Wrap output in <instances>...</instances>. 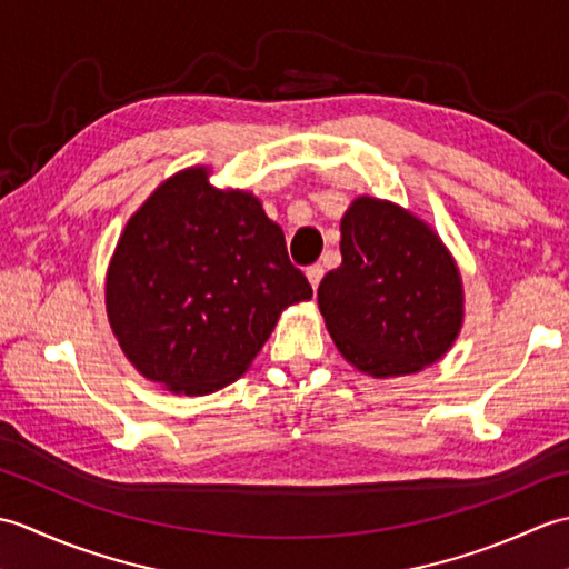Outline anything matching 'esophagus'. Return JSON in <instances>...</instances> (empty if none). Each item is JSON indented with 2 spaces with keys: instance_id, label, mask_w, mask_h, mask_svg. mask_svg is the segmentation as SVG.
Wrapping results in <instances>:
<instances>
[{
  "instance_id": "obj_1",
  "label": "esophagus",
  "mask_w": 569,
  "mask_h": 569,
  "mask_svg": "<svg viewBox=\"0 0 569 569\" xmlns=\"http://www.w3.org/2000/svg\"><path fill=\"white\" fill-rule=\"evenodd\" d=\"M306 276H308V281H310V286H312V291H318V286H320V281H322V276H325V269L320 263H312L310 269L306 271Z\"/></svg>"
}]
</instances>
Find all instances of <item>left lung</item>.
I'll return each mask as SVG.
<instances>
[{
	"label": "left lung",
	"mask_w": 569,
	"mask_h": 569,
	"mask_svg": "<svg viewBox=\"0 0 569 569\" xmlns=\"http://www.w3.org/2000/svg\"><path fill=\"white\" fill-rule=\"evenodd\" d=\"M342 263L318 306L340 355L377 379L435 365L465 320L459 269L432 227L396 202L361 196L340 222Z\"/></svg>",
	"instance_id": "8db88e82"
}]
</instances>
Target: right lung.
<instances>
[{
  "mask_svg": "<svg viewBox=\"0 0 569 569\" xmlns=\"http://www.w3.org/2000/svg\"><path fill=\"white\" fill-rule=\"evenodd\" d=\"M310 298L259 198L214 188L204 166L163 180L129 217L104 281L107 318L127 359L186 396L237 381L278 316Z\"/></svg>",
  "mask_w": 569,
  "mask_h": 569,
  "instance_id": "add662e5",
  "label": "right lung"
}]
</instances>
